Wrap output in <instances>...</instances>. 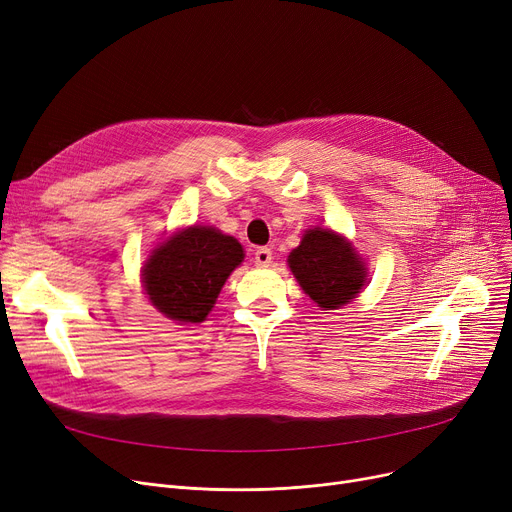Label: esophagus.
Wrapping results in <instances>:
<instances>
[{"mask_svg": "<svg viewBox=\"0 0 512 512\" xmlns=\"http://www.w3.org/2000/svg\"><path fill=\"white\" fill-rule=\"evenodd\" d=\"M255 263L259 265V267H267L272 263V249H267V247H261V249H257L255 251Z\"/></svg>", "mask_w": 512, "mask_h": 512, "instance_id": "34e87169", "label": "esophagus"}]
</instances>
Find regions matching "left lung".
<instances>
[{
  "label": "left lung",
  "instance_id": "left-lung-1",
  "mask_svg": "<svg viewBox=\"0 0 512 512\" xmlns=\"http://www.w3.org/2000/svg\"><path fill=\"white\" fill-rule=\"evenodd\" d=\"M288 267L309 299L324 311L348 305L367 284V267L353 242L330 228H311L288 255Z\"/></svg>",
  "mask_w": 512,
  "mask_h": 512
}]
</instances>
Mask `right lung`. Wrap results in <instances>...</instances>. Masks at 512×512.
<instances>
[{"mask_svg":"<svg viewBox=\"0 0 512 512\" xmlns=\"http://www.w3.org/2000/svg\"><path fill=\"white\" fill-rule=\"evenodd\" d=\"M245 259L242 245L213 226H188L168 236L143 265L151 305L180 324H201L228 276Z\"/></svg>","mask_w":512,"mask_h":512,"instance_id":"1","label":"right lung"}]
</instances>
